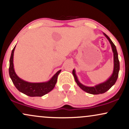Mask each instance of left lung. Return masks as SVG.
Segmentation results:
<instances>
[{"instance_id": "left-lung-1", "label": "left lung", "mask_w": 129, "mask_h": 129, "mask_svg": "<svg viewBox=\"0 0 129 129\" xmlns=\"http://www.w3.org/2000/svg\"><path fill=\"white\" fill-rule=\"evenodd\" d=\"M104 35L107 38V39L109 40V42L111 44V47H112V51H113V72L110 78L107 81H106L104 82H102V83L98 84V85H94L93 87H88L83 85V84H81L79 82V80L78 79V77H77L76 75V73H75V69L73 70V72H72L74 78H75V81H76L78 86L82 90L85 91V92L90 93V94H98L106 92L107 90L110 89L111 87L115 84L118 77V73H119V59H118V52H117L116 47H115V44L111 41V39L107 35H106L104 33Z\"/></svg>"}]
</instances>
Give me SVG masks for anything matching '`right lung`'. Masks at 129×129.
<instances>
[{
    "mask_svg": "<svg viewBox=\"0 0 129 129\" xmlns=\"http://www.w3.org/2000/svg\"><path fill=\"white\" fill-rule=\"evenodd\" d=\"M14 47L11 52V57L10 59V67H9V74L10 78L13 81V83L15 85L19 91L31 97L34 96H42L47 93L51 91L57 82V76L61 70H59L49 81L44 82H29L22 79L16 75L14 69L13 64V56L14 51L15 50Z\"/></svg>",
    "mask_w": 129,
    "mask_h": 129,
    "instance_id": "add662e5",
    "label": "right lung"
}]
</instances>
